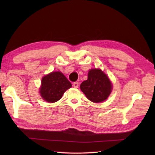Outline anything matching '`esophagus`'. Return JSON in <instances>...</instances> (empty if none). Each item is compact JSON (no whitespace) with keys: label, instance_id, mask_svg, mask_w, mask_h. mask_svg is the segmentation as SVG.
<instances>
[{"label":"esophagus","instance_id":"esophagus-1","mask_svg":"<svg viewBox=\"0 0 155 155\" xmlns=\"http://www.w3.org/2000/svg\"><path fill=\"white\" fill-rule=\"evenodd\" d=\"M73 87L74 88H78V82H74L73 83Z\"/></svg>","mask_w":155,"mask_h":155}]
</instances>
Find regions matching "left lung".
I'll list each match as a JSON object with an SVG mask.
<instances>
[{
  "label": "left lung",
  "mask_w": 155,
  "mask_h": 155,
  "mask_svg": "<svg viewBox=\"0 0 155 155\" xmlns=\"http://www.w3.org/2000/svg\"><path fill=\"white\" fill-rule=\"evenodd\" d=\"M80 87L88 99L93 103L106 100L112 89L110 80L101 69H91L87 80L83 81Z\"/></svg>",
  "instance_id": "obj_1"
}]
</instances>
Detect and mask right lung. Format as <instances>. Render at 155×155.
<instances>
[{"instance_id": "right-lung-1", "label": "right lung", "mask_w": 155, "mask_h": 155, "mask_svg": "<svg viewBox=\"0 0 155 155\" xmlns=\"http://www.w3.org/2000/svg\"><path fill=\"white\" fill-rule=\"evenodd\" d=\"M41 84V97L48 103H55L60 100L64 92L72 87L70 81L61 72H52L45 76Z\"/></svg>"}]
</instances>
